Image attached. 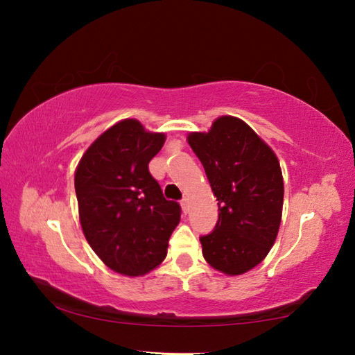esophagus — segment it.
I'll return each instance as SVG.
<instances>
[{
    "label": "esophagus",
    "instance_id": "34e87169",
    "mask_svg": "<svg viewBox=\"0 0 355 355\" xmlns=\"http://www.w3.org/2000/svg\"><path fill=\"white\" fill-rule=\"evenodd\" d=\"M187 205H189V201H187V198L184 197V198L182 200V209H183V212H184V214L187 212Z\"/></svg>",
    "mask_w": 355,
    "mask_h": 355
}]
</instances>
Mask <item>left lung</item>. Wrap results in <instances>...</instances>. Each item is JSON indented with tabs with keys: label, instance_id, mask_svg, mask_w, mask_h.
<instances>
[{
	"label": "left lung",
	"instance_id": "left-lung-1",
	"mask_svg": "<svg viewBox=\"0 0 355 355\" xmlns=\"http://www.w3.org/2000/svg\"><path fill=\"white\" fill-rule=\"evenodd\" d=\"M218 201L214 232L200 236L202 256L225 275H243L266 258L281 225L284 180L277 157L241 119L223 116L209 132H191Z\"/></svg>",
	"mask_w": 355,
	"mask_h": 355
}]
</instances>
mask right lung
<instances>
[{"mask_svg": "<svg viewBox=\"0 0 355 355\" xmlns=\"http://www.w3.org/2000/svg\"><path fill=\"white\" fill-rule=\"evenodd\" d=\"M164 134L125 119L82 155L74 175L84 235L105 266L126 276L155 268L168 253L182 207L163 197L148 164Z\"/></svg>", "mask_w": 355, "mask_h": 355, "instance_id": "1", "label": "right lung"}]
</instances>
